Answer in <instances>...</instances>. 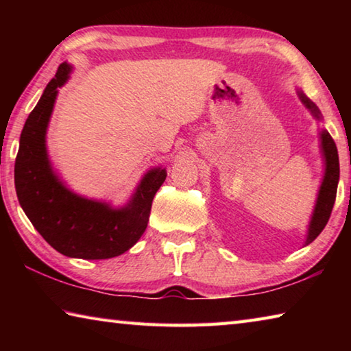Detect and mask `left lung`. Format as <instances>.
Instances as JSON below:
<instances>
[{
    "mask_svg": "<svg viewBox=\"0 0 351 351\" xmlns=\"http://www.w3.org/2000/svg\"><path fill=\"white\" fill-rule=\"evenodd\" d=\"M300 99L302 102H304L308 108L314 112V116L319 117V110L316 108V105L310 102V100H308L302 93H300ZM322 150L325 154L326 169H325L324 182L322 186H320L316 209H314L313 219L310 223V232H308L306 245L316 240L317 235L322 232L326 223H328L332 206H335V199H336L337 181H339V156H337V148H336L335 141H332L331 134L328 132H322Z\"/></svg>",
    "mask_w": 351,
    "mask_h": 351,
    "instance_id": "8db88e82",
    "label": "left lung"
}]
</instances>
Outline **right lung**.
Wrapping results in <instances>:
<instances>
[{
  "instance_id": "1",
  "label": "right lung",
  "mask_w": 351,
  "mask_h": 351,
  "mask_svg": "<svg viewBox=\"0 0 351 351\" xmlns=\"http://www.w3.org/2000/svg\"><path fill=\"white\" fill-rule=\"evenodd\" d=\"M69 71L66 63L58 66L26 119L15 159L16 197L34 228L56 251L74 258H111L128 251L144 234L153 198L167 171L147 173L123 209L82 198L63 186L51 169L45 136L57 88L68 80Z\"/></svg>"
}]
</instances>
